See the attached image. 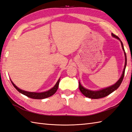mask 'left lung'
<instances>
[{"label": "left lung", "instance_id": "1", "mask_svg": "<svg viewBox=\"0 0 132 132\" xmlns=\"http://www.w3.org/2000/svg\"><path fill=\"white\" fill-rule=\"evenodd\" d=\"M112 36L113 37L117 39L118 40H119L120 41L121 44V46H122V50L123 51V52H124L125 62L124 68H123L122 75H121V76L120 78V79H118L114 85H112V86H110L109 87H105V88L102 89L101 90H91L86 89L85 87H84L83 86H82V85L81 84V83H80V82L79 81V90L83 94L85 97L90 98H92V99L101 98L105 97L106 96H107V95H109L110 94L112 93L115 91L116 90H117L120 86L121 83H122V81L123 77H124V74H125V68L126 66V63H127L126 55V53H125V51L124 50V48H123V43L122 42H121L120 39L118 38L117 36H116V35H114V34H113V33H112Z\"/></svg>", "mask_w": 132, "mask_h": 132}]
</instances>
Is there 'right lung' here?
Returning <instances> with one entry per match:
<instances>
[{"mask_svg":"<svg viewBox=\"0 0 132 132\" xmlns=\"http://www.w3.org/2000/svg\"><path fill=\"white\" fill-rule=\"evenodd\" d=\"M10 80H11V79H10ZM59 81H60V78L58 80V81L56 82V84L54 85V86L53 87V88L47 90V91L41 92V93H37V92H30L25 91V90H23L22 89H20L19 88V87H18L14 83H13V82L11 80V83L12 84L13 86H14L15 88L16 89L19 93H20L23 94V95H24L28 97L31 98L38 99V100L46 98L51 97V95H53V94H55V92H56V90H58Z\"/></svg>","mask_w":132,"mask_h":132,"instance_id":"right-lung-1","label":"right lung"}]
</instances>
